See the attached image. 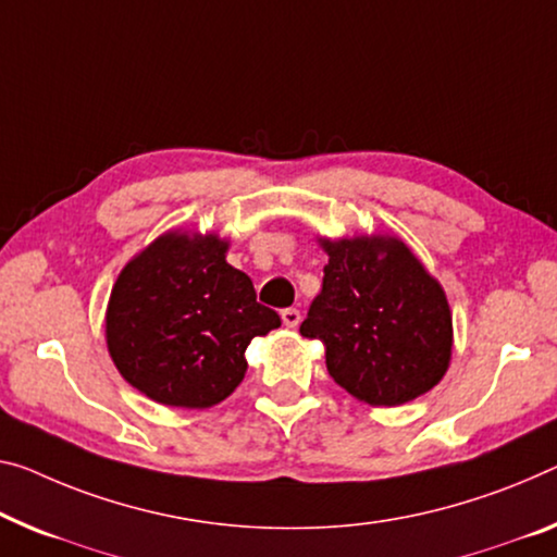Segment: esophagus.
<instances>
[{
    "instance_id": "34e87169",
    "label": "esophagus",
    "mask_w": 557,
    "mask_h": 557,
    "mask_svg": "<svg viewBox=\"0 0 557 557\" xmlns=\"http://www.w3.org/2000/svg\"><path fill=\"white\" fill-rule=\"evenodd\" d=\"M281 321H284L286 329H296L298 323H301V311H298V308H284V311H281Z\"/></svg>"
}]
</instances>
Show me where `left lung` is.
<instances>
[{"mask_svg":"<svg viewBox=\"0 0 557 557\" xmlns=\"http://www.w3.org/2000/svg\"><path fill=\"white\" fill-rule=\"evenodd\" d=\"M319 244L329 263L301 336L326 348L331 379L373 408L438 386L453 354V315L438 278L398 236H321Z\"/></svg>","mask_w":557,"mask_h":557,"instance_id":"1","label":"left lung"}]
</instances>
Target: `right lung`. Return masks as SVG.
Listing matches in <instances>:
<instances>
[{"label": "right lung", "mask_w": 557, "mask_h": 557, "mask_svg": "<svg viewBox=\"0 0 557 557\" xmlns=\"http://www.w3.org/2000/svg\"><path fill=\"white\" fill-rule=\"evenodd\" d=\"M226 251L228 242L213 231L171 228L136 253L111 288L104 321L111 361L161 406L221 404L244 381L251 341L281 326Z\"/></svg>", "instance_id": "obj_1"}]
</instances>
